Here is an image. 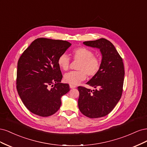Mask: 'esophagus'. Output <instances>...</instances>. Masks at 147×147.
<instances>
[{
	"instance_id": "1",
	"label": "esophagus",
	"mask_w": 147,
	"mask_h": 147,
	"mask_svg": "<svg viewBox=\"0 0 147 147\" xmlns=\"http://www.w3.org/2000/svg\"><path fill=\"white\" fill-rule=\"evenodd\" d=\"M70 88H71V89H73V88H76L77 86H75V85H73V84H70Z\"/></svg>"
}]
</instances>
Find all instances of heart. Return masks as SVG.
I'll use <instances>...</instances> for the list:
<instances>
[{"label": "heart", "instance_id": "obj_1", "mask_svg": "<svg viewBox=\"0 0 147 147\" xmlns=\"http://www.w3.org/2000/svg\"><path fill=\"white\" fill-rule=\"evenodd\" d=\"M72 56L75 60L80 61L77 71H71L64 75V81L73 85H77L86 78L96 75L100 67V61L94 56L93 52L85 47H78L72 51ZM70 58L66 53L61 54L57 59V64L63 70L69 68Z\"/></svg>", "mask_w": 147, "mask_h": 147}]
</instances>
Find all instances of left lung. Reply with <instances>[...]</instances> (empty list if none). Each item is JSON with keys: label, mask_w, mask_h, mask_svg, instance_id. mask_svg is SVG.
Here are the masks:
<instances>
[{"label": "left lung", "mask_w": 147, "mask_h": 147, "mask_svg": "<svg viewBox=\"0 0 147 147\" xmlns=\"http://www.w3.org/2000/svg\"><path fill=\"white\" fill-rule=\"evenodd\" d=\"M83 44L99 49L102 61L99 72L86 83L95 90L78 87V108L87 117H103L112 112L121 99L124 77L123 59L113 44L105 38Z\"/></svg>", "instance_id": "1"}]
</instances>
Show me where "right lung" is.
<instances>
[{"label": "right lung", "instance_id": "1", "mask_svg": "<svg viewBox=\"0 0 147 147\" xmlns=\"http://www.w3.org/2000/svg\"><path fill=\"white\" fill-rule=\"evenodd\" d=\"M70 46L67 41L39 38L20 57L17 91L34 114L46 117L55 113L61 105V97L70 91L68 84L61 83L63 75L57 59Z\"/></svg>", "mask_w": 147, "mask_h": 147}]
</instances>
